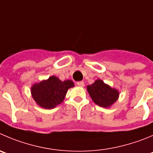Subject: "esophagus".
I'll use <instances>...</instances> for the list:
<instances>
[{
  "label": "esophagus",
  "mask_w": 153,
  "mask_h": 153,
  "mask_svg": "<svg viewBox=\"0 0 153 153\" xmlns=\"http://www.w3.org/2000/svg\"><path fill=\"white\" fill-rule=\"evenodd\" d=\"M76 85L79 87H83L84 86V82L82 81H80V82H76Z\"/></svg>",
  "instance_id": "34e87169"
}]
</instances>
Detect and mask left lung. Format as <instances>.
<instances>
[{
  "label": "left lung",
  "instance_id": "obj_1",
  "mask_svg": "<svg viewBox=\"0 0 153 153\" xmlns=\"http://www.w3.org/2000/svg\"><path fill=\"white\" fill-rule=\"evenodd\" d=\"M87 91L96 104L105 108L111 107L119 95L118 90L111 88L101 79H97L94 83L88 85Z\"/></svg>",
  "mask_w": 153,
  "mask_h": 153
}]
</instances>
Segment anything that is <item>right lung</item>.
Returning <instances> with one entry per match:
<instances>
[{"label":"right lung","instance_id":"right-lung-1","mask_svg":"<svg viewBox=\"0 0 153 153\" xmlns=\"http://www.w3.org/2000/svg\"><path fill=\"white\" fill-rule=\"evenodd\" d=\"M74 86L71 80L62 81L55 76L35 83L30 88L32 97L40 107L52 109L63 102L68 90Z\"/></svg>","mask_w":153,"mask_h":153}]
</instances>
